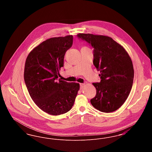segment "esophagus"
I'll use <instances>...</instances> for the list:
<instances>
[{
	"label": "esophagus",
	"mask_w": 152,
	"mask_h": 152,
	"mask_svg": "<svg viewBox=\"0 0 152 152\" xmlns=\"http://www.w3.org/2000/svg\"><path fill=\"white\" fill-rule=\"evenodd\" d=\"M80 85V89H83V88H84V84L81 83Z\"/></svg>",
	"instance_id": "34e87169"
}]
</instances>
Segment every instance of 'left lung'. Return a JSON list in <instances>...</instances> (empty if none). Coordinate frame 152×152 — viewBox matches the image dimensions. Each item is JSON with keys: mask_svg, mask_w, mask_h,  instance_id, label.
I'll list each match as a JSON object with an SVG mask.
<instances>
[{"mask_svg": "<svg viewBox=\"0 0 152 152\" xmlns=\"http://www.w3.org/2000/svg\"><path fill=\"white\" fill-rule=\"evenodd\" d=\"M77 36L94 48V64L100 71V82L92 83L96 95L91 103L102 112H114L123 105L132 87L134 69L130 56L110 37L91 34Z\"/></svg>", "mask_w": 152, "mask_h": 152, "instance_id": "left-lung-1", "label": "left lung"}]
</instances>
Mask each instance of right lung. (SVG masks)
I'll return each instance as SVG.
<instances>
[{
  "mask_svg": "<svg viewBox=\"0 0 152 152\" xmlns=\"http://www.w3.org/2000/svg\"><path fill=\"white\" fill-rule=\"evenodd\" d=\"M73 43L72 35L51 37L35 47L26 60L24 79L36 105L53 116L72 108L80 84L58 80L65 52Z\"/></svg>",
  "mask_w": 152,
  "mask_h": 152,
  "instance_id": "add662e5",
  "label": "right lung"
}]
</instances>
